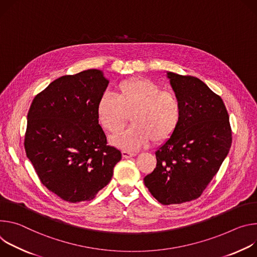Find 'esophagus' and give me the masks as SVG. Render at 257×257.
Listing matches in <instances>:
<instances>
[{
    "label": "esophagus",
    "mask_w": 257,
    "mask_h": 257,
    "mask_svg": "<svg viewBox=\"0 0 257 257\" xmlns=\"http://www.w3.org/2000/svg\"><path fill=\"white\" fill-rule=\"evenodd\" d=\"M121 154H122V157H123V158H125V159H127V158H132V157L136 156V153H134V152H130V151H125V150H123V151L121 152Z\"/></svg>",
    "instance_id": "obj_1"
}]
</instances>
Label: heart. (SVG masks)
Segmentation results:
<instances>
[{
  "label": "heart",
  "mask_w": 257,
  "mask_h": 257,
  "mask_svg": "<svg viewBox=\"0 0 257 257\" xmlns=\"http://www.w3.org/2000/svg\"><path fill=\"white\" fill-rule=\"evenodd\" d=\"M99 123L112 134L119 133L132 113L134 124L125 132L113 136L111 144L125 151H134L172 137L181 119V105L172 92L161 91L155 81L132 77L120 81L115 97L104 94L96 107Z\"/></svg>",
  "instance_id": "b5f03b06"
}]
</instances>
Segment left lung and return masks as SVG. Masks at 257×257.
Masks as SVG:
<instances>
[{"mask_svg": "<svg viewBox=\"0 0 257 257\" xmlns=\"http://www.w3.org/2000/svg\"><path fill=\"white\" fill-rule=\"evenodd\" d=\"M166 75L181 105V119L155 152L156 167L144 183L158 202L169 205L201 196L230 151L232 130L221 98L202 80Z\"/></svg>", "mask_w": 257, "mask_h": 257, "instance_id": "1", "label": "left lung"}]
</instances>
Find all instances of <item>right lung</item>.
Wrapping results in <instances>:
<instances>
[{"label": "right lung", "instance_id": "add662e5", "mask_svg": "<svg viewBox=\"0 0 257 257\" xmlns=\"http://www.w3.org/2000/svg\"><path fill=\"white\" fill-rule=\"evenodd\" d=\"M109 80L98 69L52 81L27 114L24 148L48 190L65 201H90L111 181L121 159L107 145L96 107Z\"/></svg>", "mask_w": 257, "mask_h": 257}]
</instances>
